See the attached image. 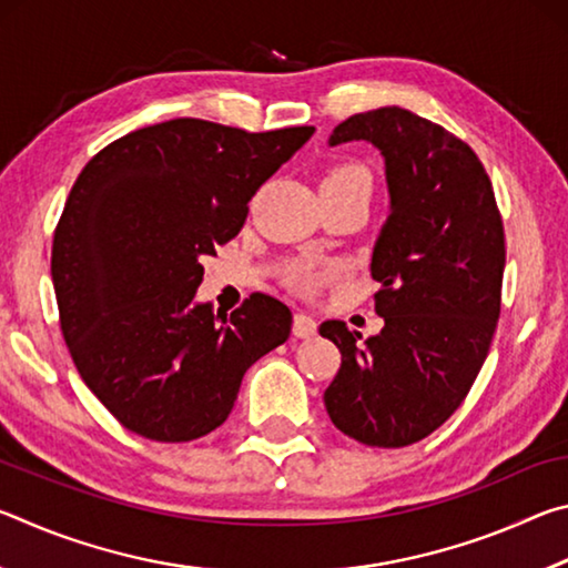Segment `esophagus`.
Here are the masks:
<instances>
[{
	"mask_svg": "<svg viewBox=\"0 0 568 568\" xmlns=\"http://www.w3.org/2000/svg\"><path fill=\"white\" fill-rule=\"evenodd\" d=\"M293 333L297 335V338H313V335L318 333V321L307 313H297L293 321Z\"/></svg>",
	"mask_w": 568,
	"mask_h": 568,
	"instance_id": "esophagus-1",
	"label": "esophagus"
}]
</instances>
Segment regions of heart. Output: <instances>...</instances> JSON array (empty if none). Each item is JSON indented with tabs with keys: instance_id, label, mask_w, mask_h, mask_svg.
Wrapping results in <instances>:
<instances>
[{
	"instance_id": "heart-1",
	"label": "heart",
	"mask_w": 568,
	"mask_h": 568,
	"mask_svg": "<svg viewBox=\"0 0 568 568\" xmlns=\"http://www.w3.org/2000/svg\"><path fill=\"white\" fill-rule=\"evenodd\" d=\"M335 182H365L371 187V172L365 170L358 162H343V165H335L323 175L321 185H335ZM287 285L297 293H311L321 281H328L333 277V267H325V271H313L307 265H293L287 271Z\"/></svg>"
}]
</instances>
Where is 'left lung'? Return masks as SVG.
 <instances>
[{
    "instance_id": "obj_1",
    "label": "left lung",
    "mask_w": 568,
    "mask_h": 568,
    "mask_svg": "<svg viewBox=\"0 0 568 568\" xmlns=\"http://www.w3.org/2000/svg\"><path fill=\"white\" fill-rule=\"evenodd\" d=\"M368 140L386 158L390 215L373 250L383 328L325 321L341 368L325 408L365 446L400 448L454 416L491 348L506 265L504 220L484 162L456 134L403 108L353 114L331 145Z\"/></svg>"
}]
</instances>
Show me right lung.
Listing matches in <instances>:
<instances>
[{
  "mask_svg": "<svg viewBox=\"0 0 568 568\" xmlns=\"http://www.w3.org/2000/svg\"><path fill=\"white\" fill-rule=\"evenodd\" d=\"M313 132L178 118L110 142L74 180L52 243L60 328L82 381L132 434L185 444L223 426L245 371L291 335V307L271 295L230 318L192 297L205 257Z\"/></svg>",
  "mask_w": 568,
  "mask_h": 568,
  "instance_id": "obj_1",
  "label": "right lung"
}]
</instances>
